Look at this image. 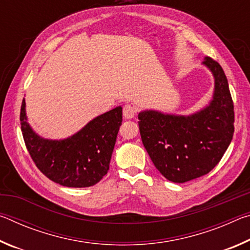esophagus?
<instances>
[{"label": "esophagus", "mask_w": 250, "mask_h": 250, "mask_svg": "<svg viewBox=\"0 0 250 250\" xmlns=\"http://www.w3.org/2000/svg\"><path fill=\"white\" fill-rule=\"evenodd\" d=\"M135 112H137V110L131 104H125L124 107V117L125 119H132L135 116Z\"/></svg>", "instance_id": "esophagus-1"}]
</instances>
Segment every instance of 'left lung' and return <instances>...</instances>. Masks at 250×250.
Segmentation results:
<instances>
[{"label":"left lung","instance_id":"left-lung-1","mask_svg":"<svg viewBox=\"0 0 250 250\" xmlns=\"http://www.w3.org/2000/svg\"><path fill=\"white\" fill-rule=\"evenodd\" d=\"M203 65L214 77L209 104L188 116L159 110L139 113L142 143L152 162L167 180L185 183L210 172L230 145L234 104L223 68L210 57Z\"/></svg>","mask_w":250,"mask_h":250}]
</instances>
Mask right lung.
<instances>
[{"label": "right lung", "instance_id": "add662e5", "mask_svg": "<svg viewBox=\"0 0 250 250\" xmlns=\"http://www.w3.org/2000/svg\"><path fill=\"white\" fill-rule=\"evenodd\" d=\"M26 104L21 107V129L36 167L45 176L67 188H88L107 174L122 122V108L96 117L78 132L61 140L40 137L27 122Z\"/></svg>", "mask_w": 250, "mask_h": 250}]
</instances>
